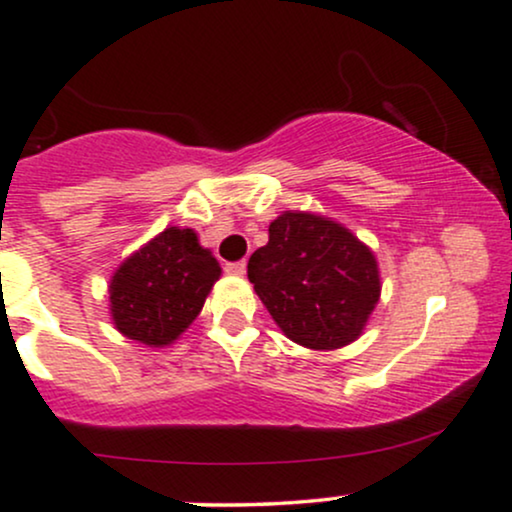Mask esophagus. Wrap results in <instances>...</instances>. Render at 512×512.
<instances>
[{
	"label": "esophagus",
	"instance_id": "34e87169",
	"mask_svg": "<svg viewBox=\"0 0 512 512\" xmlns=\"http://www.w3.org/2000/svg\"><path fill=\"white\" fill-rule=\"evenodd\" d=\"M245 267H248V264H245V260H240V262H228L223 269H226V274L243 276V274H245Z\"/></svg>",
	"mask_w": 512,
	"mask_h": 512
}]
</instances>
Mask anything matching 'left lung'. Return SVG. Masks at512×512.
<instances>
[{"label": "left lung", "mask_w": 512, "mask_h": 512, "mask_svg": "<svg viewBox=\"0 0 512 512\" xmlns=\"http://www.w3.org/2000/svg\"><path fill=\"white\" fill-rule=\"evenodd\" d=\"M248 279L281 332L308 349L354 342L380 298L373 252L339 223L301 211L272 221Z\"/></svg>", "instance_id": "8db88e82"}]
</instances>
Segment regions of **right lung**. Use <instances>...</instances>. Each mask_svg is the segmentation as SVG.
I'll list each match as a JSON object with an SVG mask.
<instances>
[{
    "label": "right lung",
    "instance_id": "right-lung-1",
    "mask_svg": "<svg viewBox=\"0 0 512 512\" xmlns=\"http://www.w3.org/2000/svg\"><path fill=\"white\" fill-rule=\"evenodd\" d=\"M219 276V262L192 228H166L110 281L115 327L142 344H170L192 325Z\"/></svg>",
    "mask_w": 512,
    "mask_h": 512
}]
</instances>
